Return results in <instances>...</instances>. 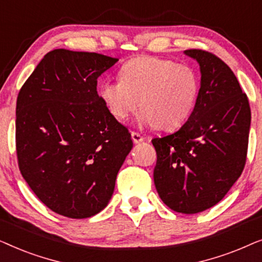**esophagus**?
<instances>
[{"instance_id":"34e87169","label":"esophagus","mask_w":262,"mask_h":262,"mask_svg":"<svg viewBox=\"0 0 262 262\" xmlns=\"http://www.w3.org/2000/svg\"><path fill=\"white\" fill-rule=\"evenodd\" d=\"M131 137H132V141H134L135 143H141V142L144 141V138H143V136L139 135L138 132H132Z\"/></svg>"}]
</instances>
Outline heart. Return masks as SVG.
Listing matches in <instances>:
<instances>
[{
	"label": "heart",
	"mask_w": 262,
	"mask_h": 262,
	"mask_svg": "<svg viewBox=\"0 0 262 262\" xmlns=\"http://www.w3.org/2000/svg\"><path fill=\"white\" fill-rule=\"evenodd\" d=\"M199 88L198 75L192 67L139 56L121 67L120 80L102 82L99 96L117 119L125 120L141 103L139 125L171 131L191 117Z\"/></svg>",
	"instance_id": "obj_1"
}]
</instances>
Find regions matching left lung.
<instances>
[{"mask_svg": "<svg viewBox=\"0 0 262 262\" xmlns=\"http://www.w3.org/2000/svg\"><path fill=\"white\" fill-rule=\"evenodd\" d=\"M200 67V89L180 130L154 138V182L169 209L192 214L220 203L242 174L250 128L248 98L230 68L212 53L186 50Z\"/></svg>", "mask_w": 262, "mask_h": 262, "instance_id": "1", "label": "left lung"}]
</instances>
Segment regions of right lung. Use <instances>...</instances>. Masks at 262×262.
<instances>
[{"label":"right lung","instance_id":"add662e5","mask_svg":"<svg viewBox=\"0 0 262 262\" xmlns=\"http://www.w3.org/2000/svg\"><path fill=\"white\" fill-rule=\"evenodd\" d=\"M118 58L66 49L50 51L16 100L21 174L53 212L88 218L112 198L117 174L134 143L96 92Z\"/></svg>","mask_w":262,"mask_h":262}]
</instances>
